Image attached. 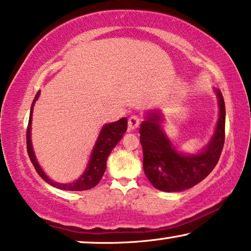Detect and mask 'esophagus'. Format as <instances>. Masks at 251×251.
<instances>
[{
	"instance_id": "1",
	"label": "esophagus",
	"mask_w": 251,
	"mask_h": 251,
	"mask_svg": "<svg viewBox=\"0 0 251 251\" xmlns=\"http://www.w3.org/2000/svg\"><path fill=\"white\" fill-rule=\"evenodd\" d=\"M140 124H141V118L137 115H132L128 118V127H129V129L137 128Z\"/></svg>"
}]
</instances>
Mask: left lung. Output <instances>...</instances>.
<instances>
[{"label": "left lung", "mask_w": 251, "mask_h": 251, "mask_svg": "<svg viewBox=\"0 0 251 251\" xmlns=\"http://www.w3.org/2000/svg\"><path fill=\"white\" fill-rule=\"evenodd\" d=\"M220 117L213 139L202 152L178 153L160 127L159 112H151L140 127L143 149V169L154 188L165 192L190 189L210 174L217 165L225 140V103L220 90H215Z\"/></svg>", "instance_id": "1"}]
</instances>
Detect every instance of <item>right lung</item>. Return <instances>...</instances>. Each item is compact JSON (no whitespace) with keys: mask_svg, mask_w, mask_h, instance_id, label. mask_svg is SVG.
<instances>
[{"mask_svg":"<svg viewBox=\"0 0 251 251\" xmlns=\"http://www.w3.org/2000/svg\"><path fill=\"white\" fill-rule=\"evenodd\" d=\"M38 95H40V92H37L36 97H35L33 103H31L29 121H28L27 132H26L27 152H28V156H29L31 164L34 165V167L38 173V175H40L45 182L49 183V184L54 186V188L66 190V191H84V190L94 188V186L100 182V179L104 174L109 154H110L112 149L116 147V144L122 140L123 134L126 132L127 118H122L117 122L110 123V124L104 125L102 127L100 135H99L97 143H95L93 151H92L91 153L89 165H87V167L85 169V172L83 173V175L80 176L77 181L73 183H67V184H63V183H56L45 175L43 169H42L41 166L38 165L36 157H35L34 150H33V146H31V140H30L31 117H33L34 103L38 99Z\"/></svg>","mask_w":251,"mask_h":251,"instance_id":"add662e5","label":"right lung"}]
</instances>
